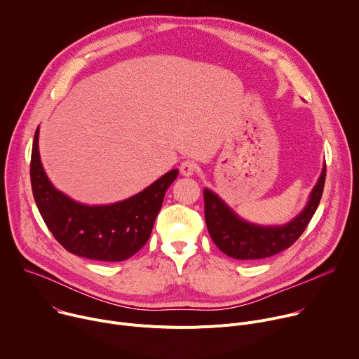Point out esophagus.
<instances>
[{"label": "esophagus", "mask_w": 359, "mask_h": 359, "mask_svg": "<svg viewBox=\"0 0 359 359\" xmlns=\"http://www.w3.org/2000/svg\"><path fill=\"white\" fill-rule=\"evenodd\" d=\"M197 170V165L193 162V161H184L182 165H180V173L183 176H191L194 172Z\"/></svg>", "instance_id": "1"}]
</instances>
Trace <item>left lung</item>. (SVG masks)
Returning <instances> with one entry per match:
<instances>
[{
  "label": "left lung",
  "instance_id": "obj_1",
  "mask_svg": "<svg viewBox=\"0 0 359 359\" xmlns=\"http://www.w3.org/2000/svg\"><path fill=\"white\" fill-rule=\"evenodd\" d=\"M325 165L305 208L283 226H260L237 216L210 189H204V219L215 244L231 259L262 260L276 255L302 234L313 219L325 183Z\"/></svg>",
  "mask_w": 359,
  "mask_h": 359
}]
</instances>
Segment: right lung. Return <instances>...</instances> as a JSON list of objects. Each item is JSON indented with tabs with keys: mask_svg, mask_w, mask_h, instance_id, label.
<instances>
[{
	"mask_svg": "<svg viewBox=\"0 0 359 359\" xmlns=\"http://www.w3.org/2000/svg\"><path fill=\"white\" fill-rule=\"evenodd\" d=\"M38 135L39 128L34 136L29 175L36 208L49 231L65 250L83 259L123 262L132 257L147 243L165 193L179 170L168 172L126 200L89 206L50 183L41 163Z\"/></svg>",
	"mask_w": 359,
	"mask_h": 359,
	"instance_id": "1",
	"label": "right lung"
}]
</instances>
